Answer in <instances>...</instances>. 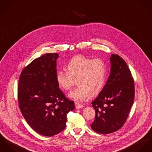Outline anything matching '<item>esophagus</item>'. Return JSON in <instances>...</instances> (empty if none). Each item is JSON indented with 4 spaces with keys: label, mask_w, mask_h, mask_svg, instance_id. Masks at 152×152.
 <instances>
[{
    "label": "esophagus",
    "mask_w": 152,
    "mask_h": 152,
    "mask_svg": "<svg viewBox=\"0 0 152 152\" xmlns=\"http://www.w3.org/2000/svg\"><path fill=\"white\" fill-rule=\"evenodd\" d=\"M75 107H76V109H79V108H83V105L79 103V102H75Z\"/></svg>",
    "instance_id": "obj_1"
}]
</instances>
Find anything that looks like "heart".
Instances as JSON below:
<instances>
[{"label":"heart","mask_w":152,"mask_h":152,"mask_svg":"<svg viewBox=\"0 0 152 152\" xmlns=\"http://www.w3.org/2000/svg\"><path fill=\"white\" fill-rule=\"evenodd\" d=\"M66 69L67 72L59 70L56 79L59 86L66 91L70 90L77 81L78 87L69 95L75 100L87 101L91 96L99 94L103 89L108 72L104 60L77 55L69 61Z\"/></svg>","instance_id":"1"}]
</instances>
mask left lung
<instances>
[{
    "instance_id": "1",
    "label": "left lung",
    "mask_w": 152,
    "mask_h": 152,
    "mask_svg": "<svg viewBox=\"0 0 152 152\" xmlns=\"http://www.w3.org/2000/svg\"><path fill=\"white\" fill-rule=\"evenodd\" d=\"M110 62L107 83L91 102L96 116L91 128L102 134L114 132L122 127L135 97L134 78L125 61L117 54H111Z\"/></svg>"
}]
</instances>
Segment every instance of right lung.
Wrapping results in <instances>:
<instances>
[{
	"label": "right lung",
	"mask_w": 152,
	"mask_h": 152,
	"mask_svg": "<svg viewBox=\"0 0 152 152\" xmlns=\"http://www.w3.org/2000/svg\"><path fill=\"white\" fill-rule=\"evenodd\" d=\"M57 53L43 55L23 69L17 87L18 105L36 132L52 136L66 128L67 114L75 102L65 97L56 79Z\"/></svg>",
	"instance_id": "obj_1"
}]
</instances>
